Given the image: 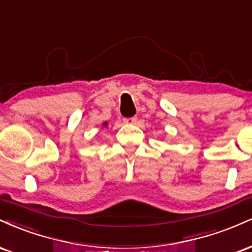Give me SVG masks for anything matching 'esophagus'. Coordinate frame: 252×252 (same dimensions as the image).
<instances>
[{
	"label": "esophagus",
	"mask_w": 252,
	"mask_h": 252,
	"mask_svg": "<svg viewBox=\"0 0 252 252\" xmlns=\"http://www.w3.org/2000/svg\"><path fill=\"white\" fill-rule=\"evenodd\" d=\"M137 120H138V118H137V117L125 118V119H124V123H125V124H128V125H133V124L137 123Z\"/></svg>",
	"instance_id": "esophagus-1"
}]
</instances>
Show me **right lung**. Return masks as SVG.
I'll use <instances>...</instances> for the list:
<instances>
[{
    "mask_svg": "<svg viewBox=\"0 0 252 252\" xmlns=\"http://www.w3.org/2000/svg\"><path fill=\"white\" fill-rule=\"evenodd\" d=\"M105 125H107V124H106V123H105Z\"/></svg>",
    "mask_w": 252,
    "mask_h": 252,
    "instance_id": "obj_1",
    "label": "right lung"
}]
</instances>
